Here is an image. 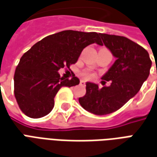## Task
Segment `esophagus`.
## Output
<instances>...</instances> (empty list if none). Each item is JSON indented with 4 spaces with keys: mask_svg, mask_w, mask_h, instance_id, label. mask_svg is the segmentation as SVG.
<instances>
[{
    "mask_svg": "<svg viewBox=\"0 0 157 157\" xmlns=\"http://www.w3.org/2000/svg\"><path fill=\"white\" fill-rule=\"evenodd\" d=\"M80 85L82 86H86L85 81H83V80H81V82H80Z\"/></svg>",
    "mask_w": 157,
    "mask_h": 157,
    "instance_id": "obj_1",
    "label": "esophagus"
}]
</instances>
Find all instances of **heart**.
I'll return each instance as SVG.
<instances>
[{
    "mask_svg": "<svg viewBox=\"0 0 157 157\" xmlns=\"http://www.w3.org/2000/svg\"><path fill=\"white\" fill-rule=\"evenodd\" d=\"M82 75H83V76H84V77L86 79H91V78H92L93 76H94V75H93V74H92V73H90V72H88V71L83 72Z\"/></svg>",
    "mask_w": 157,
    "mask_h": 157,
    "instance_id": "b5f03b06",
    "label": "heart"
}]
</instances>
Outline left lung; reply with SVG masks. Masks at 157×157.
I'll use <instances>...</instances> for the list:
<instances>
[{"label":"left lung","instance_id":"obj_1","mask_svg":"<svg viewBox=\"0 0 157 157\" xmlns=\"http://www.w3.org/2000/svg\"><path fill=\"white\" fill-rule=\"evenodd\" d=\"M99 35L116 58L102 77L111 84L99 88L98 84L86 82V95L79 98V102L93 114L105 115L117 111L137 94L148 78L151 60L148 52L130 39L106 33Z\"/></svg>","mask_w":157,"mask_h":157}]
</instances>
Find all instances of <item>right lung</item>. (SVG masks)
<instances>
[{
  "label": "right lung",
  "instance_id": "right-lung-1",
  "mask_svg": "<svg viewBox=\"0 0 157 157\" xmlns=\"http://www.w3.org/2000/svg\"><path fill=\"white\" fill-rule=\"evenodd\" d=\"M94 43L102 45L98 33L65 30L45 37L22 55L14 75V94L25 115L33 118L47 115L62 86L78 85L80 80L74 74L66 79L58 71L70 68L83 48Z\"/></svg>",
  "mask_w": 157,
  "mask_h": 157
}]
</instances>
